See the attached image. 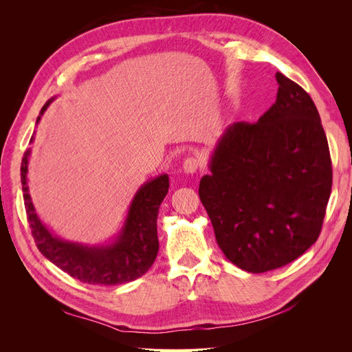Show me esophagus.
Segmentation results:
<instances>
[{"label":"esophagus","mask_w":352,"mask_h":352,"mask_svg":"<svg viewBox=\"0 0 352 352\" xmlns=\"http://www.w3.org/2000/svg\"><path fill=\"white\" fill-rule=\"evenodd\" d=\"M201 167H202L201 158H199V157H194V155L185 158V162H184V164H182L184 172H185V173H189V175L195 173L197 170L201 168Z\"/></svg>","instance_id":"obj_1"}]
</instances>
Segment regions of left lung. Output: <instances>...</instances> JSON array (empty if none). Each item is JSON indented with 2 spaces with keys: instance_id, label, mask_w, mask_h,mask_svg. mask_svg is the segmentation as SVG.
I'll return each instance as SVG.
<instances>
[{
  "instance_id": "1",
  "label": "left lung",
  "mask_w": 352,
  "mask_h": 352,
  "mask_svg": "<svg viewBox=\"0 0 352 352\" xmlns=\"http://www.w3.org/2000/svg\"><path fill=\"white\" fill-rule=\"evenodd\" d=\"M276 80V102L257 123L226 127L198 189L220 250L250 273L279 269L310 248L332 190L313 100L279 72Z\"/></svg>"
}]
</instances>
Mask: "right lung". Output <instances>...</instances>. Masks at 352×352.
Instances as JSON below:
<instances>
[{
  "instance_id": "add662e5",
  "label": "right lung",
  "mask_w": 352,
  "mask_h": 352,
  "mask_svg": "<svg viewBox=\"0 0 352 352\" xmlns=\"http://www.w3.org/2000/svg\"><path fill=\"white\" fill-rule=\"evenodd\" d=\"M52 101L54 98L42 107L36 123ZM29 155L30 150L23 154L20 175L28 221L41 254L72 278L89 285H122L145 274L158 252L157 216L168 192V176L160 175L138 189L119 235L111 243L85 245L56 236L41 221L28 186Z\"/></svg>"
}]
</instances>
